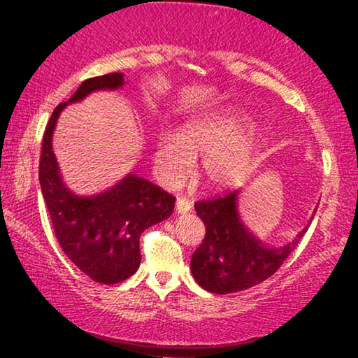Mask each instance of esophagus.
I'll use <instances>...</instances> for the list:
<instances>
[{
  "label": "esophagus",
  "mask_w": 358,
  "mask_h": 358,
  "mask_svg": "<svg viewBox=\"0 0 358 358\" xmlns=\"http://www.w3.org/2000/svg\"><path fill=\"white\" fill-rule=\"evenodd\" d=\"M190 210H192V202L190 200L182 197L176 200V213H187Z\"/></svg>",
  "instance_id": "34e87169"
}]
</instances>
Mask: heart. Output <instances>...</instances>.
<instances>
[{
  "label": "heart",
  "mask_w": 358,
  "mask_h": 358,
  "mask_svg": "<svg viewBox=\"0 0 358 358\" xmlns=\"http://www.w3.org/2000/svg\"><path fill=\"white\" fill-rule=\"evenodd\" d=\"M257 145V129L236 107L195 115L180 124L178 134L159 131L153 145V166L161 184H179L194 159H200L197 178L203 187L218 190L236 184L246 173Z\"/></svg>",
  "instance_id": "1"
}]
</instances>
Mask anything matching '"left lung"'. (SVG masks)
Returning <instances> with one entry per match:
<instances>
[{
	"instance_id": "1",
	"label": "left lung",
	"mask_w": 358,
	"mask_h": 358,
	"mask_svg": "<svg viewBox=\"0 0 358 358\" xmlns=\"http://www.w3.org/2000/svg\"><path fill=\"white\" fill-rule=\"evenodd\" d=\"M238 205L239 190L195 203L205 224V238L192 254L190 271L195 282L210 293H236L273 275L310 227L308 223L283 246H266L244 227Z\"/></svg>"
}]
</instances>
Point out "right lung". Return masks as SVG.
<instances>
[{
  "instance_id": "add662e5",
  "label": "right lung",
  "mask_w": 358,
  "mask_h": 358,
  "mask_svg": "<svg viewBox=\"0 0 358 358\" xmlns=\"http://www.w3.org/2000/svg\"><path fill=\"white\" fill-rule=\"evenodd\" d=\"M125 86L122 73L90 78L53 110L43 135L38 180L55 236L66 257L94 282L110 285L138 271L140 236L146 228L169 218L174 197L140 176L129 173L99 194H75L63 180L53 151V134L68 104L97 91Z\"/></svg>"
}]
</instances>
